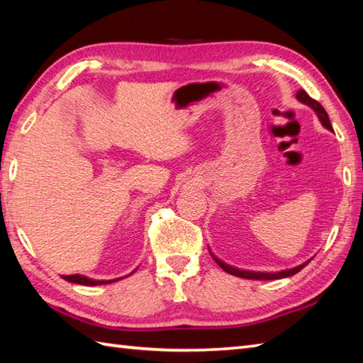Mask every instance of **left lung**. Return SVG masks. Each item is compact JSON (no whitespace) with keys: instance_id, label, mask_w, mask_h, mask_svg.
<instances>
[{"instance_id":"1","label":"left lung","mask_w":363,"mask_h":363,"mask_svg":"<svg viewBox=\"0 0 363 363\" xmlns=\"http://www.w3.org/2000/svg\"><path fill=\"white\" fill-rule=\"evenodd\" d=\"M296 98L299 99L301 103H304V104H307V106H311L312 109H313L315 112H317V115H318V118H320V121H321V125H323V126H325V128H326V129H329V130H334V129H333V126H330V121H329V117H328V112L325 111V107H323L318 101H315V99H313V98H311L309 95H307L304 90H298ZM211 256L213 257V260L217 262V264H218L223 269H225L226 273L233 274V276L243 277V279H257V281L282 279V277H289V276L296 274V273H298V272H301V269H303L307 264H309V260H307V262H304L303 265L295 267V268H291V269H284V272H277V273H260V272H246V269H238V268H235V267H230V265L225 264V262H221L218 257H215L212 252H211Z\"/></svg>"}]
</instances>
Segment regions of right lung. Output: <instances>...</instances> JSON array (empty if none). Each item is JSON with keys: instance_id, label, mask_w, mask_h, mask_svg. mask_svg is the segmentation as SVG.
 <instances>
[{"instance_id": "right-lung-1", "label": "right lung", "mask_w": 363, "mask_h": 363, "mask_svg": "<svg viewBox=\"0 0 363 363\" xmlns=\"http://www.w3.org/2000/svg\"><path fill=\"white\" fill-rule=\"evenodd\" d=\"M62 279H65L68 282H73V284H81V285H101V284H111V282L118 281V279H113V281H94V279H89V277L82 276V274L62 276ZM120 279H121V277H120Z\"/></svg>"}]
</instances>
